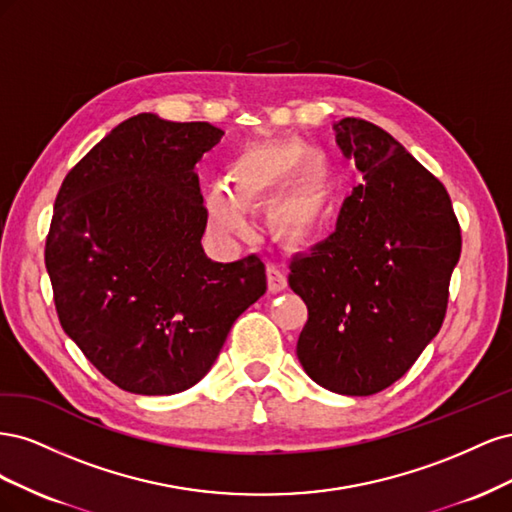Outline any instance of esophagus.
<instances>
[{
    "instance_id": "34e87169",
    "label": "esophagus",
    "mask_w": 512,
    "mask_h": 512,
    "mask_svg": "<svg viewBox=\"0 0 512 512\" xmlns=\"http://www.w3.org/2000/svg\"><path fill=\"white\" fill-rule=\"evenodd\" d=\"M267 280H269V290L271 292H282L288 286L286 267L277 265V262H271V265L267 267Z\"/></svg>"
}]
</instances>
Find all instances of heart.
<instances>
[{"mask_svg":"<svg viewBox=\"0 0 512 512\" xmlns=\"http://www.w3.org/2000/svg\"><path fill=\"white\" fill-rule=\"evenodd\" d=\"M235 190L215 183L207 194V213L222 235H239L250 226V205L273 200V222L290 239H307L327 218L331 173L320 156H307L303 141L258 145L230 164Z\"/></svg>","mask_w":512,"mask_h":512,"instance_id":"1","label":"heart"}]
</instances>
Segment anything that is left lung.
Segmentation results:
<instances>
[{
  "instance_id": "obj_1",
  "label": "left lung",
  "mask_w": 512,
  "mask_h": 512,
  "mask_svg": "<svg viewBox=\"0 0 512 512\" xmlns=\"http://www.w3.org/2000/svg\"><path fill=\"white\" fill-rule=\"evenodd\" d=\"M335 138L363 181L333 235L292 258L288 284L307 305L305 374L365 397L404 376L438 335L461 230L444 185L389 132L346 117Z\"/></svg>"
}]
</instances>
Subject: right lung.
Returning a JSON list of instances; mask_svg holds the SVG:
<instances>
[{
	"mask_svg": "<svg viewBox=\"0 0 512 512\" xmlns=\"http://www.w3.org/2000/svg\"><path fill=\"white\" fill-rule=\"evenodd\" d=\"M224 132L141 113L64 179L44 262L61 327L102 376L175 395L207 376L230 327L267 292L256 254L215 262L196 162Z\"/></svg>",
	"mask_w": 512,
	"mask_h": 512,
	"instance_id": "right-lung-1",
	"label": "right lung"
}]
</instances>
